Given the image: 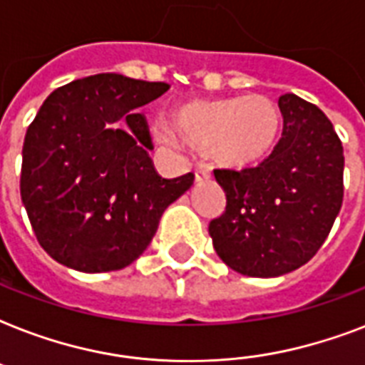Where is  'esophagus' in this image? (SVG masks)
I'll return each mask as SVG.
<instances>
[{
	"instance_id": "1",
	"label": "esophagus",
	"mask_w": 365,
	"mask_h": 365,
	"mask_svg": "<svg viewBox=\"0 0 365 365\" xmlns=\"http://www.w3.org/2000/svg\"><path fill=\"white\" fill-rule=\"evenodd\" d=\"M212 178V172H210V168H208V166H197V168H195V182L197 183H202V182H208V180H210Z\"/></svg>"
}]
</instances>
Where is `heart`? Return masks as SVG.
<instances>
[{
  "label": "heart",
  "instance_id": "b5f03b06",
  "mask_svg": "<svg viewBox=\"0 0 365 365\" xmlns=\"http://www.w3.org/2000/svg\"><path fill=\"white\" fill-rule=\"evenodd\" d=\"M172 130L193 149H208L217 165L244 170L271 157L280 134V113L261 94L205 100L178 108Z\"/></svg>",
  "mask_w": 365,
  "mask_h": 365
}]
</instances>
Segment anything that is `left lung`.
I'll return each mask as SVG.
<instances>
[{"instance_id": "left-lung-1", "label": "left lung", "mask_w": 365, "mask_h": 365, "mask_svg": "<svg viewBox=\"0 0 365 365\" xmlns=\"http://www.w3.org/2000/svg\"><path fill=\"white\" fill-rule=\"evenodd\" d=\"M282 138L255 168L214 170L227 197L208 233L220 259L246 277H282L305 265L343 205V145L322 110L278 98Z\"/></svg>"}]
</instances>
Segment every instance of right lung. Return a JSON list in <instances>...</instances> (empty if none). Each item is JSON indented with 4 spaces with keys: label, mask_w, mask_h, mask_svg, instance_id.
<instances>
[{
    "label": "right lung",
    "mask_w": 365,
    "mask_h": 365,
    "mask_svg": "<svg viewBox=\"0 0 365 365\" xmlns=\"http://www.w3.org/2000/svg\"><path fill=\"white\" fill-rule=\"evenodd\" d=\"M170 85L98 73L56 88L22 148L20 197L37 240L81 272L119 271L145 252L195 176L155 170L142 106Z\"/></svg>",
    "instance_id": "1"
}]
</instances>
